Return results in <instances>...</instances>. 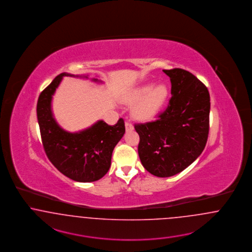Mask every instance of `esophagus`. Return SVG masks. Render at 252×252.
Returning a JSON list of instances; mask_svg holds the SVG:
<instances>
[{
	"mask_svg": "<svg viewBox=\"0 0 252 252\" xmlns=\"http://www.w3.org/2000/svg\"><path fill=\"white\" fill-rule=\"evenodd\" d=\"M125 128H126V131H131V130H133V125L130 122L126 121L125 122Z\"/></svg>",
	"mask_w": 252,
	"mask_h": 252,
	"instance_id": "1",
	"label": "esophagus"
}]
</instances>
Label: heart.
I'll list each match as a JSON object with an SVG mask.
<instances>
[{"label": "heart", "mask_w": 252, "mask_h": 252, "mask_svg": "<svg viewBox=\"0 0 252 252\" xmlns=\"http://www.w3.org/2000/svg\"><path fill=\"white\" fill-rule=\"evenodd\" d=\"M168 90L164 85H146L132 90L127 98L128 102H135L132 106V115L139 121H150L163 108L167 98Z\"/></svg>", "instance_id": "1"}]
</instances>
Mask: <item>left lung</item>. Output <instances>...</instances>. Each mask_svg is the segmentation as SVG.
I'll list each match as a JSON object with an SVG mask.
<instances>
[{"mask_svg":"<svg viewBox=\"0 0 252 252\" xmlns=\"http://www.w3.org/2000/svg\"><path fill=\"white\" fill-rule=\"evenodd\" d=\"M170 78L169 103L155 121L139 123L138 155L143 166L157 177L176 175L203 152L208 139L210 95L191 72L164 69Z\"/></svg>","mask_w":252,"mask_h":252,"instance_id":"left-lung-1","label":"left lung"}]
</instances>
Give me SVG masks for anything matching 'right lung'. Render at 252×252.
Masks as SVG:
<instances>
[{
	"instance_id": "1",
	"label": "right lung",
	"mask_w": 252,
	"mask_h": 252,
	"mask_svg": "<svg viewBox=\"0 0 252 252\" xmlns=\"http://www.w3.org/2000/svg\"><path fill=\"white\" fill-rule=\"evenodd\" d=\"M64 76L88 78L63 72L40 93L36 115L44 151L51 163L67 178L80 183L95 182L109 170L114 148L125 132L124 121L120 119L113 126L98 121L78 132L63 130L54 118L52 98Z\"/></svg>"
}]
</instances>
